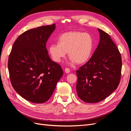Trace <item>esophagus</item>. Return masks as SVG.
I'll return each mask as SVG.
<instances>
[{"mask_svg": "<svg viewBox=\"0 0 131 131\" xmlns=\"http://www.w3.org/2000/svg\"><path fill=\"white\" fill-rule=\"evenodd\" d=\"M64 70H65V72L66 73H70V69L68 68H66Z\"/></svg>", "mask_w": 131, "mask_h": 131, "instance_id": "esophagus-1", "label": "esophagus"}]
</instances>
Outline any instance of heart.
<instances>
[{
    "label": "heart",
    "instance_id": "b5f03b06",
    "mask_svg": "<svg viewBox=\"0 0 131 131\" xmlns=\"http://www.w3.org/2000/svg\"><path fill=\"white\" fill-rule=\"evenodd\" d=\"M93 48V40L89 33L71 31L62 34L58 43L51 44L49 52L56 62H60L68 52L71 62L81 64L89 60Z\"/></svg>",
    "mask_w": 131,
    "mask_h": 131
}]
</instances>
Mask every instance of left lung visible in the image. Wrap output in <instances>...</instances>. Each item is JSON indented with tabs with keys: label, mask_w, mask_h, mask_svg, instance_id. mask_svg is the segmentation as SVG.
<instances>
[{
	"label": "left lung",
	"mask_w": 131,
	"mask_h": 131,
	"mask_svg": "<svg viewBox=\"0 0 131 131\" xmlns=\"http://www.w3.org/2000/svg\"><path fill=\"white\" fill-rule=\"evenodd\" d=\"M100 40L92 57L77 70L79 97L89 103L100 102L116 90L120 81L121 54L108 34L98 29Z\"/></svg>",
	"instance_id": "8db88e82"
}]
</instances>
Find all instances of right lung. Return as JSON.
<instances>
[{"label": "right lung", "mask_w": 131, "mask_h": 131, "mask_svg": "<svg viewBox=\"0 0 131 131\" xmlns=\"http://www.w3.org/2000/svg\"><path fill=\"white\" fill-rule=\"evenodd\" d=\"M55 25L23 33L15 41L9 57L12 86L22 97L34 103L49 100L63 74L61 67L50 58L46 47Z\"/></svg>", "instance_id": "obj_1"}]
</instances>
